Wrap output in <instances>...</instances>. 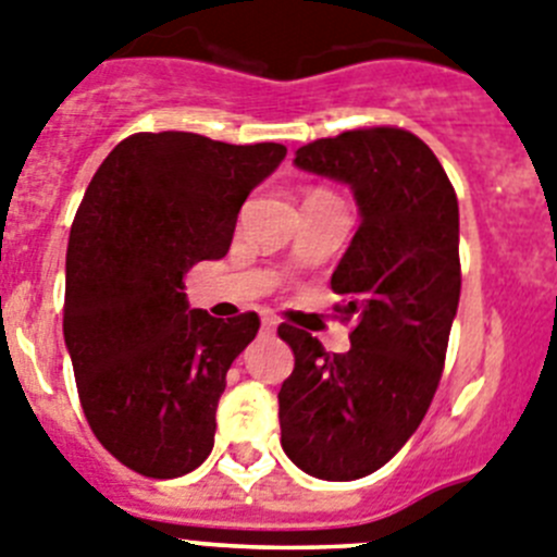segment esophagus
I'll return each instance as SVG.
<instances>
[{"label":"esophagus","mask_w":557,"mask_h":557,"mask_svg":"<svg viewBox=\"0 0 557 557\" xmlns=\"http://www.w3.org/2000/svg\"><path fill=\"white\" fill-rule=\"evenodd\" d=\"M277 319H274V315H263V322H260V327L267 330V333H274V330H277Z\"/></svg>","instance_id":"obj_1"}]
</instances>
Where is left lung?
Returning a JSON list of instances; mask_svg holds the SVG:
<instances>
[{"mask_svg":"<svg viewBox=\"0 0 557 557\" xmlns=\"http://www.w3.org/2000/svg\"><path fill=\"white\" fill-rule=\"evenodd\" d=\"M294 166L352 188L360 227L335 267L344 355L280 324L294 372L280 444L319 480H358L416 433L438 388L460 299L458 197L433 149L399 127L349 129L297 149Z\"/></svg>","mask_w":557,"mask_h":557,"instance_id":"left-lung-1","label":"left lung"}]
</instances>
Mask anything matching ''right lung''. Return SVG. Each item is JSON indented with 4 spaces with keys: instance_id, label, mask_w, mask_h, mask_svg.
Segmentation results:
<instances>
[{
    "instance_id": "obj_1",
    "label": "right lung",
    "mask_w": 557,
    "mask_h": 557,
    "mask_svg": "<svg viewBox=\"0 0 557 557\" xmlns=\"http://www.w3.org/2000/svg\"><path fill=\"white\" fill-rule=\"evenodd\" d=\"M283 158V144L135 133L79 202L63 338L94 435L144 478H183L213 449L227 369L260 319L191 310L183 277L227 255L238 210Z\"/></svg>"
}]
</instances>
